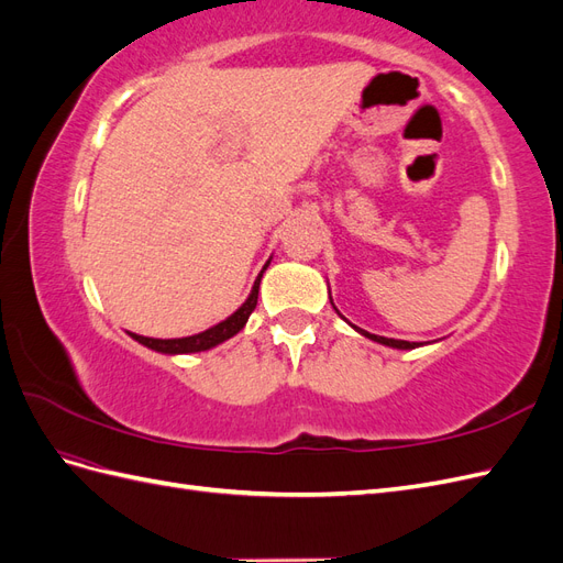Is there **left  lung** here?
Returning a JSON list of instances; mask_svg holds the SVG:
<instances>
[{
	"label": "left lung",
	"instance_id": "8db88e82",
	"mask_svg": "<svg viewBox=\"0 0 563 563\" xmlns=\"http://www.w3.org/2000/svg\"><path fill=\"white\" fill-rule=\"evenodd\" d=\"M366 338L376 340V343H383V345H389V347H399V350H413L418 347V343H408V340H395V338H383V335H373V333H366L362 331Z\"/></svg>",
	"mask_w": 563,
	"mask_h": 563
}]
</instances>
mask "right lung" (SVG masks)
Returning <instances> with one entry per match:
<instances>
[{
  "mask_svg": "<svg viewBox=\"0 0 563 563\" xmlns=\"http://www.w3.org/2000/svg\"><path fill=\"white\" fill-rule=\"evenodd\" d=\"M267 267V265H265ZM263 267V272H265ZM263 272L258 275V279H255L253 288H251V296L246 298V302L242 305L240 310H236L232 317H228L225 321L216 323V327L201 331L197 335H190V338H174V340H159V338H145V335H139V333H131L139 343H143L145 347L155 350V352H164V354H187V352H203V350H211L216 345L223 343V340L232 338L234 333H240L244 329V323L249 321L251 312L255 310V305H258V288H261V277Z\"/></svg>",
  "mask_w": 563,
  "mask_h": 563,
  "instance_id": "add662e5",
  "label": "right lung"
}]
</instances>
